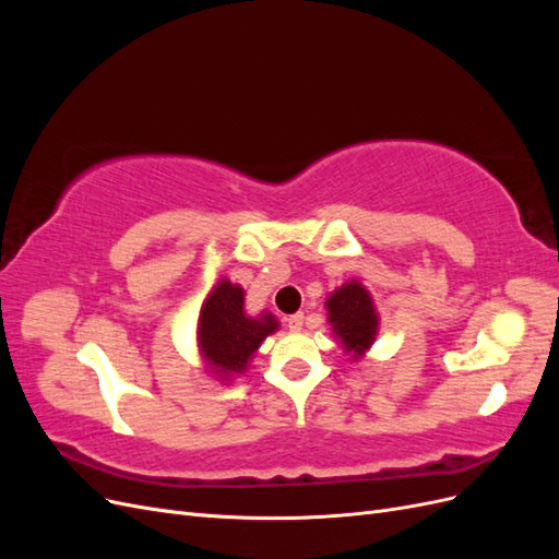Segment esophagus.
Here are the masks:
<instances>
[{
	"instance_id": "obj_1",
	"label": "esophagus",
	"mask_w": 559,
	"mask_h": 559,
	"mask_svg": "<svg viewBox=\"0 0 559 559\" xmlns=\"http://www.w3.org/2000/svg\"><path fill=\"white\" fill-rule=\"evenodd\" d=\"M302 321H306V317H302L300 312L292 314L289 319H286V326H289V331H300L302 329Z\"/></svg>"
}]
</instances>
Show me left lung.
<instances>
[{"label":"left lung","mask_w":559,"mask_h":559,"mask_svg":"<svg viewBox=\"0 0 559 559\" xmlns=\"http://www.w3.org/2000/svg\"><path fill=\"white\" fill-rule=\"evenodd\" d=\"M326 312L337 345L352 361L364 359L380 331V314L370 292L359 280H349L326 298Z\"/></svg>","instance_id":"obj_1"}]
</instances>
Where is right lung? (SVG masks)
Listing matches in <instances>:
<instances>
[{"label":"right lung","instance_id":"right-lung-1","mask_svg":"<svg viewBox=\"0 0 559 559\" xmlns=\"http://www.w3.org/2000/svg\"><path fill=\"white\" fill-rule=\"evenodd\" d=\"M280 329L273 312L247 314L245 289L222 277L202 300L195 329V345L202 368L218 382H233L247 368L270 333Z\"/></svg>","mask_w":559,"mask_h":559}]
</instances>
